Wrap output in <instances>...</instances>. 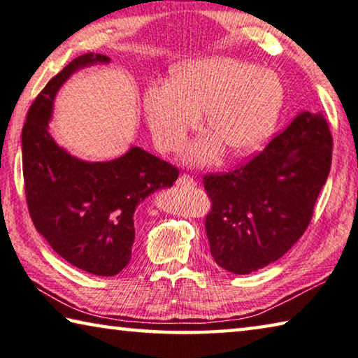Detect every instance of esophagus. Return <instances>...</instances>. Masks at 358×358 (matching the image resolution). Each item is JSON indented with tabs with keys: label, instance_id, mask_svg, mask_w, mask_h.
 <instances>
[{
	"label": "esophagus",
	"instance_id": "esophagus-1",
	"mask_svg": "<svg viewBox=\"0 0 358 358\" xmlns=\"http://www.w3.org/2000/svg\"><path fill=\"white\" fill-rule=\"evenodd\" d=\"M176 184H178L179 187H193V185H196L195 179L190 178V176H187V174H180L179 179L176 180Z\"/></svg>",
	"mask_w": 358,
	"mask_h": 358
}]
</instances>
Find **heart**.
Listing matches in <instances>:
<instances>
[{"mask_svg": "<svg viewBox=\"0 0 358 358\" xmlns=\"http://www.w3.org/2000/svg\"><path fill=\"white\" fill-rule=\"evenodd\" d=\"M284 101V84L271 69L215 55L176 64L171 84L148 87L144 113L160 150L180 148L204 113L214 138L184 152L187 162L203 165L219 157L220 144L233 155L259 149L276 128Z\"/></svg>", "mask_w": 358, "mask_h": 358, "instance_id": "heart-1", "label": "heart"}]
</instances>
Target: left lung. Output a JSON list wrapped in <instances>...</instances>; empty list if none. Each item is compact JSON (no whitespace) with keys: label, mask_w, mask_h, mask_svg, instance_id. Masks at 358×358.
I'll list each match as a JSON object with an SVG mask.
<instances>
[{"label":"left lung","mask_w":358,"mask_h":358,"mask_svg":"<svg viewBox=\"0 0 358 358\" xmlns=\"http://www.w3.org/2000/svg\"><path fill=\"white\" fill-rule=\"evenodd\" d=\"M331 148L324 115L300 110L248 165L204 178L206 234L220 268L249 274L294 248L330 174Z\"/></svg>","instance_id":"obj_1"}]
</instances>
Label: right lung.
<instances>
[{
	"label": "right lung",
	"instance_id": "obj_1",
	"mask_svg": "<svg viewBox=\"0 0 358 358\" xmlns=\"http://www.w3.org/2000/svg\"><path fill=\"white\" fill-rule=\"evenodd\" d=\"M85 54L68 63L34 99L22 130L27 203L34 227L58 255L96 276H115L131 259L134 210L145 198L171 187L179 171L131 145L109 162H87L52 138L49 122L58 90L79 69L108 64Z\"/></svg>",
	"mask_w": 358,
	"mask_h": 358
}]
</instances>
